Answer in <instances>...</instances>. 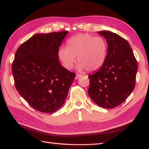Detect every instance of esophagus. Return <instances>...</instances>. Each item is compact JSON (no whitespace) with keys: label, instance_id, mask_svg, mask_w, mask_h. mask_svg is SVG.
Here are the masks:
<instances>
[{"label":"esophagus","instance_id":"esophagus-1","mask_svg":"<svg viewBox=\"0 0 149 149\" xmlns=\"http://www.w3.org/2000/svg\"><path fill=\"white\" fill-rule=\"evenodd\" d=\"M81 77V75L77 74H76V75H75V79H78L80 78Z\"/></svg>","mask_w":149,"mask_h":149}]
</instances>
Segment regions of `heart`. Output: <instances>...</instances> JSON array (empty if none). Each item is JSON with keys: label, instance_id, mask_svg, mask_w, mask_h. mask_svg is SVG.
Masks as SVG:
<instances>
[{"label": "heart", "instance_id": "b5f03b06", "mask_svg": "<svg viewBox=\"0 0 149 149\" xmlns=\"http://www.w3.org/2000/svg\"><path fill=\"white\" fill-rule=\"evenodd\" d=\"M67 46L60 47L58 56L63 66L69 70L73 67L76 56L79 70H98L105 63L108 53L106 40L89 33H80L71 37Z\"/></svg>", "mask_w": 149, "mask_h": 149}]
</instances>
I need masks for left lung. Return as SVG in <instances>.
<instances>
[{"mask_svg": "<svg viewBox=\"0 0 149 149\" xmlns=\"http://www.w3.org/2000/svg\"><path fill=\"white\" fill-rule=\"evenodd\" d=\"M98 33L106 39L108 53L103 66L88 76V94L98 106L112 109L125 101L134 89L137 61L126 39L109 31Z\"/></svg>", "mask_w": 149, "mask_h": 149, "instance_id": "1", "label": "left lung"}]
</instances>
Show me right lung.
<instances>
[{"label": "right lung", "instance_id": "1", "mask_svg": "<svg viewBox=\"0 0 149 149\" xmlns=\"http://www.w3.org/2000/svg\"><path fill=\"white\" fill-rule=\"evenodd\" d=\"M68 31L37 33L17 49L12 64L16 90L38 111L53 113L63 105L75 77L59 61V47Z\"/></svg>", "mask_w": 149, "mask_h": 149}]
</instances>
